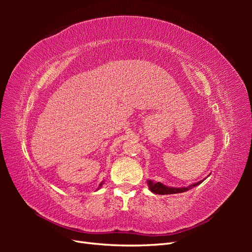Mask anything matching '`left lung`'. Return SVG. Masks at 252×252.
<instances>
[{
    "label": "left lung",
    "mask_w": 252,
    "mask_h": 252,
    "mask_svg": "<svg viewBox=\"0 0 252 252\" xmlns=\"http://www.w3.org/2000/svg\"><path fill=\"white\" fill-rule=\"evenodd\" d=\"M202 181L197 182V183L190 184L186 187H171V186H167L162 184L161 182H154L152 180L147 181V184L149 189L151 191H153L154 194H158V195H170V194H179V192H183L186 190H189L192 187H195L197 185H199L200 183H202Z\"/></svg>",
    "instance_id": "left-lung-1"
}]
</instances>
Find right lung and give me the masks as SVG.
Wrapping results in <instances>:
<instances>
[{"label": "right lung", "instance_id": "obj_1", "mask_svg": "<svg viewBox=\"0 0 252 252\" xmlns=\"http://www.w3.org/2000/svg\"><path fill=\"white\" fill-rule=\"evenodd\" d=\"M103 184H104V182H101V183L99 184V186H98V189H100V187H101V185H103Z\"/></svg>", "mask_w": 252, "mask_h": 252}]
</instances>
